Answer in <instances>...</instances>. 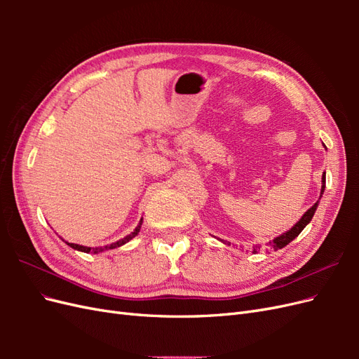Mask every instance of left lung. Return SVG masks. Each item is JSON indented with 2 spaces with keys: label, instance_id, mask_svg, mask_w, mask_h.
Returning a JSON list of instances; mask_svg holds the SVG:
<instances>
[{
  "label": "left lung",
  "instance_id": "1",
  "mask_svg": "<svg viewBox=\"0 0 359 359\" xmlns=\"http://www.w3.org/2000/svg\"><path fill=\"white\" fill-rule=\"evenodd\" d=\"M323 190H325V172H323V175H322V189H320V196H319V199L322 198ZM318 205H319V201H318L316 203H314L310 210H307L306 212H304V215L301 217L299 222H297V224H293L287 232L281 233V235H278L277 238H274L273 241H269V243L266 244V245L269 247V250H274V252H277V250L286 247L290 241L295 240V238L302 232L304 227H306V226L311 222L314 212H316V210H318ZM257 250H260V245H255V247H253V253H255V255L257 253Z\"/></svg>",
  "mask_w": 359,
  "mask_h": 359
}]
</instances>
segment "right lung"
I'll use <instances>...</instances> for the list:
<instances>
[{"label":"right lung","instance_id":"right-lung-1","mask_svg":"<svg viewBox=\"0 0 359 359\" xmlns=\"http://www.w3.org/2000/svg\"><path fill=\"white\" fill-rule=\"evenodd\" d=\"M142 222H144V219H140V222H139V224L135 227V231L130 233V235H127V236H124V238H121V240H118V241H115V243H112V244H107V245H103V247H85V245H79V244H73V243H67L66 241V244L67 245H70L72 248H74V250H78V252H83V253H94V255H99V253H102V252H104V250H112V248H116V247H121V245H124V244H127L130 240H133V238L139 233V231H140V227H142Z\"/></svg>","mask_w":359,"mask_h":359}]
</instances>
